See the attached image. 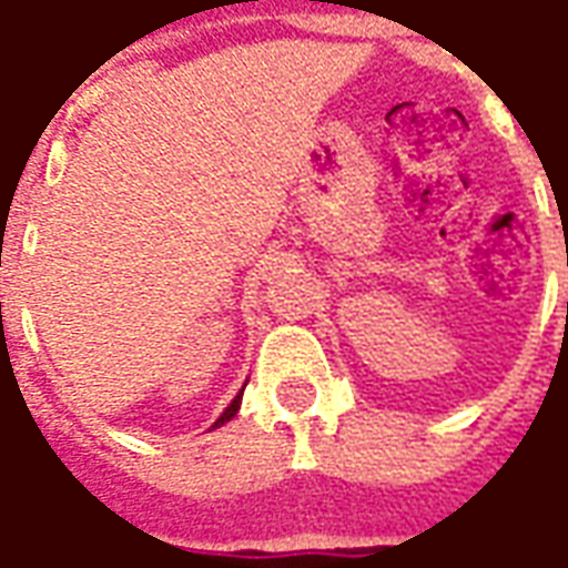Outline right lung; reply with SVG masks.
I'll return each instance as SVG.
<instances>
[{
    "label": "right lung",
    "mask_w": 568,
    "mask_h": 568,
    "mask_svg": "<svg viewBox=\"0 0 568 568\" xmlns=\"http://www.w3.org/2000/svg\"><path fill=\"white\" fill-rule=\"evenodd\" d=\"M240 398H243V395H236L234 402H231V405L224 407V414L219 419H215V426H224V423H227V419H234L236 417V410H240Z\"/></svg>",
    "instance_id": "add662e5"
}]
</instances>
